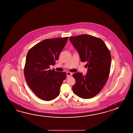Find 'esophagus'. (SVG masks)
<instances>
[{
  "mask_svg": "<svg viewBox=\"0 0 133 133\" xmlns=\"http://www.w3.org/2000/svg\"><path fill=\"white\" fill-rule=\"evenodd\" d=\"M67 77H71L72 76V73H71L70 72H67Z\"/></svg>",
  "mask_w": 133,
  "mask_h": 133,
  "instance_id": "obj_1",
  "label": "esophagus"
}]
</instances>
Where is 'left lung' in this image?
Returning <instances> with one entry per match:
<instances>
[{
    "instance_id": "1",
    "label": "left lung",
    "mask_w": 133,
    "mask_h": 133,
    "mask_svg": "<svg viewBox=\"0 0 133 133\" xmlns=\"http://www.w3.org/2000/svg\"><path fill=\"white\" fill-rule=\"evenodd\" d=\"M78 50L82 62H87L85 75L76 72L73 75L75 83L74 94L83 99L95 96L102 90L109 76L111 55L105 43L101 38L87 34L70 37Z\"/></svg>"
}]
</instances>
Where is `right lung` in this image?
Here are the masks:
<instances>
[{"instance_id":"add662e5","label":"right lung","mask_w":133,"mask_h":133,"mask_svg":"<svg viewBox=\"0 0 133 133\" xmlns=\"http://www.w3.org/2000/svg\"><path fill=\"white\" fill-rule=\"evenodd\" d=\"M68 37L45 39L36 44L27 53L24 74L28 85L43 100H52L59 96L65 72L50 69L58 59Z\"/></svg>"}]
</instances>
